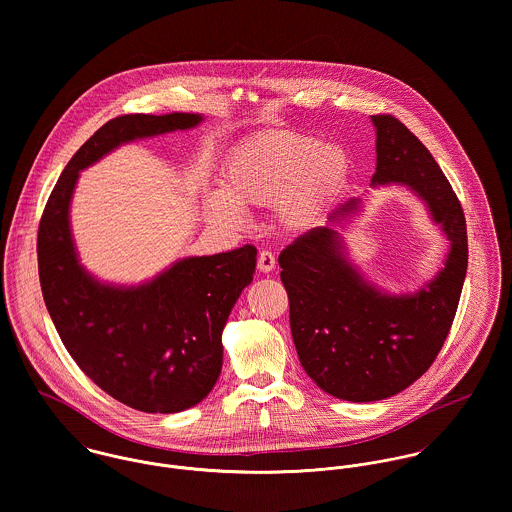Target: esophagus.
Returning <instances> with one entry per match:
<instances>
[{
  "mask_svg": "<svg viewBox=\"0 0 512 512\" xmlns=\"http://www.w3.org/2000/svg\"><path fill=\"white\" fill-rule=\"evenodd\" d=\"M277 261H275V255L271 251H261L259 253V259H257V269L261 273H271L275 269Z\"/></svg>",
  "mask_w": 512,
  "mask_h": 512,
  "instance_id": "34e87169",
  "label": "esophagus"
}]
</instances>
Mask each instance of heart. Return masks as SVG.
I'll return each mask as SVG.
<instances>
[{
    "instance_id": "heart-1",
    "label": "heart",
    "mask_w": 512,
    "mask_h": 512,
    "mask_svg": "<svg viewBox=\"0 0 512 512\" xmlns=\"http://www.w3.org/2000/svg\"><path fill=\"white\" fill-rule=\"evenodd\" d=\"M351 171L347 151L318 137L273 131L249 137L224 163L222 188L206 194L204 206L216 222L237 228L243 208H269L286 233L318 226Z\"/></svg>"
}]
</instances>
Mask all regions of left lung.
Masks as SVG:
<instances>
[{
  "label": "left lung",
  "mask_w": 512,
  "mask_h": 512,
  "mask_svg": "<svg viewBox=\"0 0 512 512\" xmlns=\"http://www.w3.org/2000/svg\"><path fill=\"white\" fill-rule=\"evenodd\" d=\"M371 119L373 184L402 182L418 192L452 251L444 271L412 296H387L365 283L341 257L334 229H308L281 251L298 359L322 391L351 402L393 397L430 369L450 334L467 271L465 216L446 174L395 115ZM355 206L347 202L330 220Z\"/></svg>",
  "instance_id": "8db88e82"
}]
</instances>
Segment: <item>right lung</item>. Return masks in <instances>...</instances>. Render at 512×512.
<instances>
[{"label": "right lung", "instance_id": "1", "mask_svg": "<svg viewBox=\"0 0 512 512\" xmlns=\"http://www.w3.org/2000/svg\"><path fill=\"white\" fill-rule=\"evenodd\" d=\"M200 121L196 114L110 119L68 161L39 222V281L60 340L102 391L141 412H180L212 391L222 371V330L253 281L257 249L190 257L139 288L104 286L76 261L68 204L78 171L119 143Z\"/></svg>", "mask_w": 512, "mask_h": 512}]
</instances>
